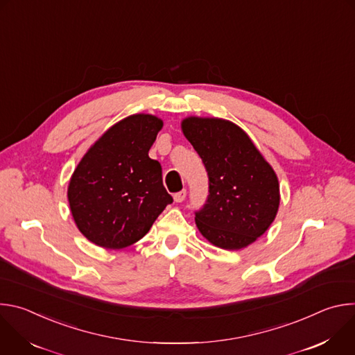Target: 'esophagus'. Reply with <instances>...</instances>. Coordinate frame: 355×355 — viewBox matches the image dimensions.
Listing matches in <instances>:
<instances>
[{
    "instance_id": "34e87169",
    "label": "esophagus",
    "mask_w": 355,
    "mask_h": 355,
    "mask_svg": "<svg viewBox=\"0 0 355 355\" xmlns=\"http://www.w3.org/2000/svg\"><path fill=\"white\" fill-rule=\"evenodd\" d=\"M185 196H187V191L182 189V191L174 193V202H177V204H180V202H182V200L185 199Z\"/></svg>"
}]
</instances>
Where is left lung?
<instances>
[{
  "label": "left lung",
  "instance_id": "obj_1",
  "mask_svg": "<svg viewBox=\"0 0 355 355\" xmlns=\"http://www.w3.org/2000/svg\"><path fill=\"white\" fill-rule=\"evenodd\" d=\"M181 130L209 175L208 200L195 215L199 233L223 250L254 243L278 214L281 193L274 168L232 121L187 116Z\"/></svg>",
  "mask_w": 355,
  "mask_h": 355
}]
</instances>
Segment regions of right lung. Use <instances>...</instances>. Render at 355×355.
Wrapping results in <instances>:
<instances>
[{"mask_svg":"<svg viewBox=\"0 0 355 355\" xmlns=\"http://www.w3.org/2000/svg\"><path fill=\"white\" fill-rule=\"evenodd\" d=\"M162 129L156 115H129L101 135L77 164L67 187L70 212L95 245H132L173 202L160 163L148 157Z\"/></svg>","mask_w":355,"mask_h":355,"instance_id":"1","label":"right lung"}]
</instances>
